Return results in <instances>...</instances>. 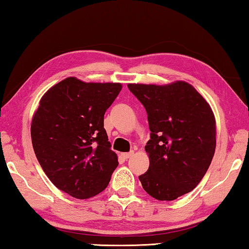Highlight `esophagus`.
<instances>
[{"label":"esophagus","mask_w":249,"mask_h":249,"mask_svg":"<svg viewBox=\"0 0 249 249\" xmlns=\"http://www.w3.org/2000/svg\"><path fill=\"white\" fill-rule=\"evenodd\" d=\"M134 155V151H129V153H123L122 154V157H123L124 159H128L132 157V156Z\"/></svg>","instance_id":"esophagus-1"}]
</instances>
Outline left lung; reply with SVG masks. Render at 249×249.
Segmentation results:
<instances>
[{
  "instance_id": "8db88e82",
  "label": "left lung",
  "mask_w": 249,
  "mask_h": 249,
  "mask_svg": "<svg viewBox=\"0 0 249 249\" xmlns=\"http://www.w3.org/2000/svg\"><path fill=\"white\" fill-rule=\"evenodd\" d=\"M127 87L144 105L151 132L145 146L149 168L138 178L155 199L176 200L200 183L212 161L216 146L212 109L184 81Z\"/></svg>"
}]
</instances>
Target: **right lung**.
I'll list each match as a JSON object with an SVG mask.
<instances>
[{"label":"right lung","instance_id":"right-lung-1","mask_svg":"<svg viewBox=\"0 0 249 249\" xmlns=\"http://www.w3.org/2000/svg\"><path fill=\"white\" fill-rule=\"evenodd\" d=\"M121 90V83L70 77L40 99L32 142L39 165L59 190L89 199L107 187L119 161L104 129V114Z\"/></svg>","mask_w":249,"mask_h":249}]
</instances>
